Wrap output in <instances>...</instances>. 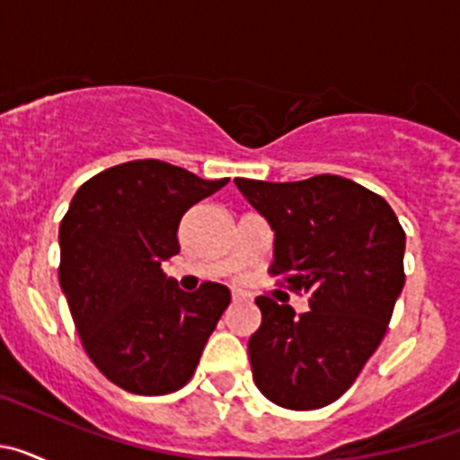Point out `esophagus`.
I'll use <instances>...</instances> for the list:
<instances>
[{"instance_id":"esophagus-1","label":"esophagus","mask_w":460,"mask_h":460,"mask_svg":"<svg viewBox=\"0 0 460 460\" xmlns=\"http://www.w3.org/2000/svg\"><path fill=\"white\" fill-rule=\"evenodd\" d=\"M246 299H249V295H243V292H233V304L246 302Z\"/></svg>"}]
</instances>
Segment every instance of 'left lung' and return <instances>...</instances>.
<instances>
[{
    "instance_id": "left-lung-1",
    "label": "left lung",
    "mask_w": 460,
    "mask_h": 460,
    "mask_svg": "<svg viewBox=\"0 0 460 460\" xmlns=\"http://www.w3.org/2000/svg\"><path fill=\"white\" fill-rule=\"evenodd\" d=\"M274 230L271 276L306 292L311 311L258 296L251 371L271 403L318 410L350 389L377 350L403 290L405 233L385 198L339 174L234 180Z\"/></svg>"
}]
</instances>
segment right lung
<instances>
[{
    "mask_svg": "<svg viewBox=\"0 0 460 460\" xmlns=\"http://www.w3.org/2000/svg\"><path fill=\"white\" fill-rule=\"evenodd\" d=\"M227 180L165 161L93 174L59 226V286L84 352L110 382L140 396L177 392L230 304L221 283L180 290L161 262L180 253V221Z\"/></svg>",
    "mask_w": 460,
    "mask_h": 460,
    "instance_id": "1",
    "label": "right lung"
}]
</instances>
